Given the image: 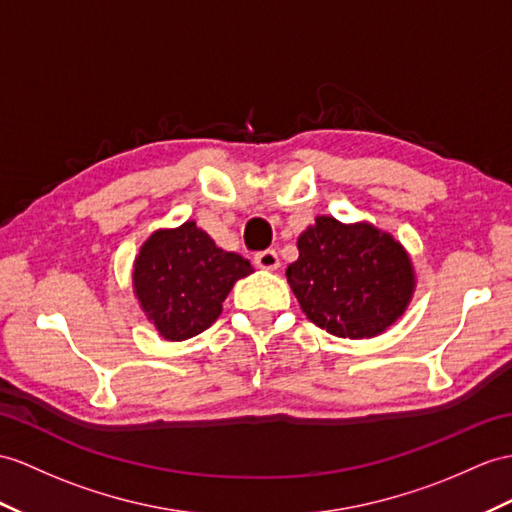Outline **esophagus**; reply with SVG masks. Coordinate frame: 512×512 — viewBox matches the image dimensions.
<instances>
[{
	"mask_svg": "<svg viewBox=\"0 0 512 512\" xmlns=\"http://www.w3.org/2000/svg\"><path fill=\"white\" fill-rule=\"evenodd\" d=\"M254 265H256L258 269L273 271V269L280 267V258H278L276 252H273V249H265V252H258V254L254 256Z\"/></svg>",
	"mask_w": 512,
	"mask_h": 512,
	"instance_id": "34e87169",
	"label": "esophagus"
}]
</instances>
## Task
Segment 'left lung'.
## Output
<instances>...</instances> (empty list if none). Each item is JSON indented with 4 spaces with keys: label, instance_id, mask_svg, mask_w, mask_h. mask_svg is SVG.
<instances>
[{
    "label": "left lung",
    "instance_id": "1",
    "mask_svg": "<svg viewBox=\"0 0 512 512\" xmlns=\"http://www.w3.org/2000/svg\"><path fill=\"white\" fill-rule=\"evenodd\" d=\"M286 280L306 317L341 339H371L404 315L415 291L400 241L367 221L317 217L297 239Z\"/></svg>",
    "mask_w": 512,
    "mask_h": 512
}]
</instances>
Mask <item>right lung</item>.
<instances>
[{"label":"right lung","instance_id":"obj_1","mask_svg":"<svg viewBox=\"0 0 512 512\" xmlns=\"http://www.w3.org/2000/svg\"><path fill=\"white\" fill-rule=\"evenodd\" d=\"M252 271L249 260L223 252L195 221H186L156 230L141 245L132 286L162 339L184 341L213 326L234 282Z\"/></svg>","mask_w":512,"mask_h":512}]
</instances>
